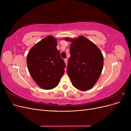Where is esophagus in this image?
Segmentation results:
<instances>
[{"label": "esophagus", "mask_w": 131, "mask_h": 131, "mask_svg": "<svg viewBox=\"0 0 131 131\" xmlns=\"http://www.w3.org/2000/svg\"><path fill=\"white\" fill-rule=\"evenodd\" d=\"M64 62H65V63H66V66H67V63H68V59H67V58H65V59H64Z\"/></svg>", "instance_id": "esophagus-1"}]
</instances>
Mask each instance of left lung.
Segmentation results:
<instances>
[{"mask_svg": "<svg viewBox=\"0 0 131 131\" xmlns=\"http://www.w3.org/2000/svg\"><path fill=\"white\" fill-rule=\"evenodd\" d=\"M70 41V57L67 73L75 88L87 91L98 81L103 67V56L100 49L84 36L78 38H66Z\"/></svg>", "mask_w": 131, "mask_h": 131, "instance_id": "8db88e82", "label": "left lung"}]
</instances>
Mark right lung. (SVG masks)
I'll list each match as a JSON object with an SVG mask.
<instances>
[{
	"label": "right lung",
	"mask_w": 131,
	"mask_h": 131,
	"mask_svg": "<svg viewBox=\"0 0 131 131\" xmlns=\"http://www.w3.org/2000/svg\"><path fill=\"white\" fill-rule=\"evenodd\" d=\"M57 42L52 35L43 38L28 53V68L34 81L41 89H52L58 85L66 64L57 49Z\"/></svg>",
	"instance_id": "obj_1"
}]
</instances>
